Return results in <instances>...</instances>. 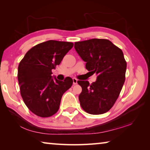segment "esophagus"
<instances>
[{"label":"esophagus","instance_id":"34e87169","mask_svg":"<svg viewBox=\"0 0 150 150\" xmlns=\"http://www.w3.org/2000/svg\"><path fill=\"white\" fill-rule=\"evenodd\" d=\"M73 85H77V79H76L75 78L73 79Z\"/></svg>","mask_w":150,"mask_h":150}]
</instances>
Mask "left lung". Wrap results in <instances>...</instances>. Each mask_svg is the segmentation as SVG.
<instances>
[{"label":"left lung","mask_w":150,"mask_h":150,"mask_svg":"<svg viewBox=\"0 0 150 150\" xmlns=\"http://www.w3.org/2000/svg\"><path fill=\"white\" fill-rule=\"evenodd\" d=\"M75 49L86 69L97 75L95 82L78 81L82 87L80 105L91 115H101L115 105L125 81L126 62L122 51L106 39H91L75 43Z\"/></svg>","instance_id":"left-lung-1"}]
</instances>
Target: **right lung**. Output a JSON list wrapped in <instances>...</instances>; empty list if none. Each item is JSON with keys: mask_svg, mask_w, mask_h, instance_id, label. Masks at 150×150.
Segmentation results:
<instances>
[{"mask_svg": "<svg viewBox=\"0 0 150 150\" xmlns=\"http://www.w3.org/2000/svg\"><path fill=\"white\" fill-rule=\"evenodd\" d=\"M73 44L48 40L32 47L20 62L18 80L20 94L29 110L40 117H50L59 110L61 99L71 87L69 77L53 78L52 70L59 65Z\"/></svg>", "mask_w": 150, "mask_h": 150, "instance_id": "add662e5", "label": "right lung"}]
</instances>
